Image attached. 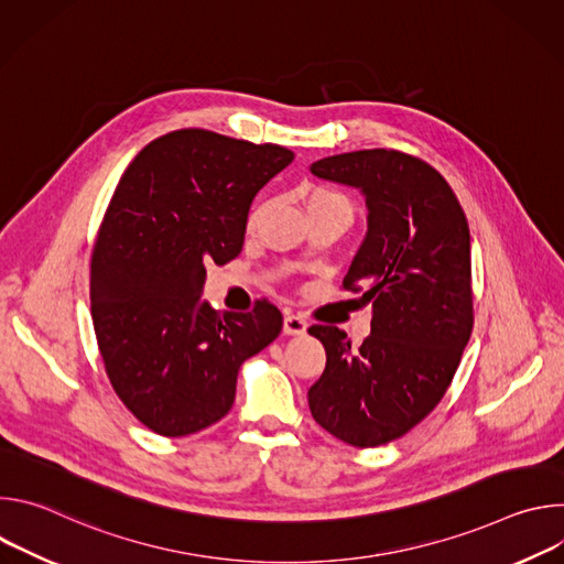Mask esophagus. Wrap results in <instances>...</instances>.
Returning <instances> with one entry per match:
<instances>
[{"instance_id": "esophagus-1", "label": "esophagus", "mask_w": 564, "mask_h": 564, "mask_svg": "<svg viewBox=\"0 0 564 564\" xmlns=\"http://www.w3.org/2000/svg\"><path fill=\"white\" fill-rule=\"evenodd\" d=\"M307 330V321L301 316V314H294V312H288L285 318H283V333L285 335H303Z\"/></svg>"}]
</instances>
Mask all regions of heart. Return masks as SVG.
Segmentation results:
<instances>
[{
  "instance_id": "1",
  "label": "heart",
  "mask_w": 564,
  "mask_h": 564,
  "mask_svg": "<svg viewBox=\"0 0 564 564\" xmlns=\"http://www.w3.org/2000/svg\"><path fill=\"white\" fill-rule=\"evenodd\" d=\"M301 196H303V203H305L307 212H316V209H344V212H350V200L341 192H337V189H333L328 185L307 183V185H303ZM259 216H261V207H254L252 214H250V225H254Z\"/></svg>"
}]
</instances>
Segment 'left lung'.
I'll return each instance as SVG.
<instances>
[{
	"label": "left lung",
	"mask_w": 564,
	"mask_h": 564,
	"mask_svg": "<svg viewBox=\"0 0 564 564\" xmlns=\"http://www.w3.org/2000/svg\"><path fill=\"white\" fill-rule=\"evenodd\" d=\"M310 172L366 196L368 234L344 290L364 292L372 321L359 348L335 326L307 330L326 348L307 404L321 429L372 448L415 429L459 366L473 330L468 223L444 176L404 151L328 155Z\"/></svg>",
	"instance_id": "8db88e82"
}]
</instances>
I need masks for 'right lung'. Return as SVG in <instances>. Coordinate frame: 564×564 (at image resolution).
<instances>
[{
  "label": "right lung",
  "instance_id": "right-lung-1",
  "mask_svg": "<svg viewBox=\"0 0 564 564\" xmlns=\"http://www.w3.org/2000/svg\"><path fill=\"white\" fill-rule=\"evenodd\" d=\"M294 153L207 129L149 142L124 170L91 254V316L107 377L133 417L165 437L223 420L240 364L270 346V301L218 314L200 301L205 265L243 250L257 192Z\"/></svg>",
  "mask_w": 564,
  "mask_h": 564
}]
</instances>
